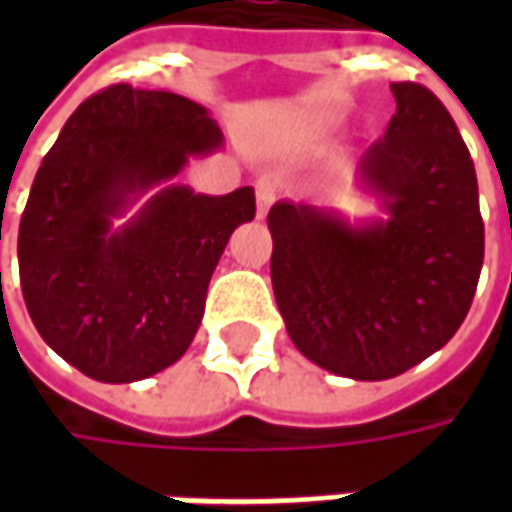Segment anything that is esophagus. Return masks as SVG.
Wrapping results in <instances>:
<instances>
[{"mask_svg":"<svg viewBox=\"0 0 512 512\" xmlns=\"http://www.w3.org/2000/svg\"><path fill=\"white\" fill-rule=\"evenodd\" d=\"M255 194H257V216H266L268 205L274 202L277 197V183L271 178H260L255 186Z\"/></svg>","mask_w":512,"mask_h":512,"instance_id":"esophagus-1","label":"esophagus"}]
</instances>
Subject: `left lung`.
Returning <instances> with one entry per match:
<instances>
[{
  "instance_id": "left-lung-1",
  "label": "left lung",
  "mask_w": 512,
  "mask_h": 512,
  "mask_svg": "<svg viewBox=\"0 0 512 512\" xmlns=\"http://www.w3.org/2000/svg\"><path fill=\"white\" fill-rule=\"evenodd\" d=\"M397 112L367 147L354 189L378 216L279 200L271 285L290 340L334 376L384 381L450 343L472 307L485 230L477 175L428 87L392 84Z\"/></svg>"
}]
</instances>
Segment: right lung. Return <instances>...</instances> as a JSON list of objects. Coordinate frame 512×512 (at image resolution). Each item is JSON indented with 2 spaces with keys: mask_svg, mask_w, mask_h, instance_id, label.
I'll list each match as a JSON object with an SVG mask.
<instances>
[{
  "mask_svg": "<svg viewBox=\"0 0 512 512\" xmlns=\"http://www.w3.org/2000/svg\"><path fill=\"white\" fill-rule=\"evenodd\" d=\"M222 145L205 106L131 84L62 126L21 216L18 271L40 337L84 376L131 384L186 354L224 246L255 219L252 186L213 197L175 183Z\"/></svg>",
  "mask_w": 512,
  "mask_h": 512,
  "instance_id": "right-lung-1",
  "label": "right lung"
}]
</instances>
